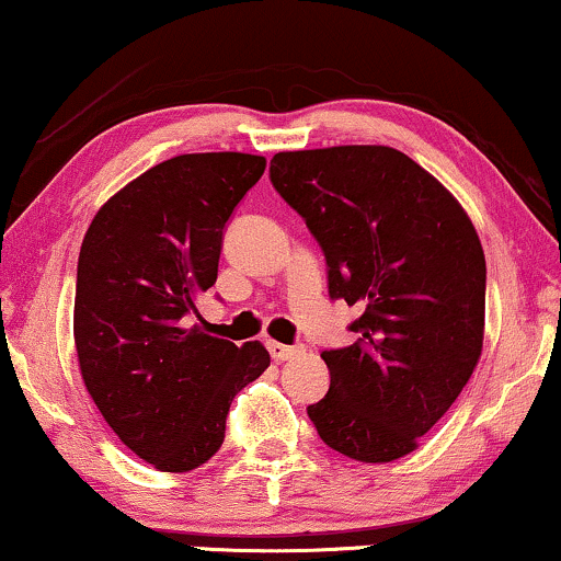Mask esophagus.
Instances as JSON below:
<instances>
[{
	"label": "esophagus",
	"instance_id": "1",
	"mask_svg": "<svg viewBox=\"0 0 561 561\" xmlns=\"http://www.w3.org/2000/svg\"><path fill=\"white\" fill-rule=\"evenodd\" d=\"M268 354L276 359V363H285V359H293L295 354H300V346H289L282 342H268Z\"/></svg>",
	"mask_w": 561,
	"mask_h": 561
}]
</instances>
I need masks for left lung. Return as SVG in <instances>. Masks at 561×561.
<instances>
[{"instance_id": "left-lung-1", "label": "left lung", "mask_w": 561, "mask_h": 561, "mask_svg": "<svg viewBox=\"0 0 561 561\" xmlns=\"http://www.w3.org/2000/svg\"><path fill=\"white\" fill-rule=\"evenodd\" d=\"M272 183L329 264V293L363 316L321 357L329 393L308 407L329 448L363 463L416 450L484 346L486 261L471 217L435 175L382 145L276 152Z\"/></svg>"}]
</instances>
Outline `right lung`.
Returning a JSON list of instances; mask_svg holds the SVG:
<instances>
[{
    "mask_svg": "<svg viewBox=\"0 0 561 561\" xmlns=\"http://www.w3.org/2000/svg\"><path fill=\"white\" fill-rule=\"evenodd\" d=\"M264 168L261 154H179L116 191L84 232L75 293L84 388L158 471L207 463L236 393L272 363L261 342L236 346L186 329L217 282L225 222Z\"/></svg>",
    "mask_w": 561,
    "mask_h": 561,
    "instance_id": "right-lung-1",
    "label": "right lung"
}]
</instances>
